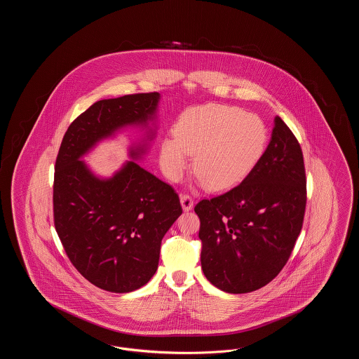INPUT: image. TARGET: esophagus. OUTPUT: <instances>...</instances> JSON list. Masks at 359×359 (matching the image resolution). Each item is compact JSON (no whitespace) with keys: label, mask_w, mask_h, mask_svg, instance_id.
I'll list each match as a JSON object with an SVG mask.
<instances>
[{"label":"esophagus","mask_w":359,"mask_h":359,"mask_svg":"<svg viewBox=\"0 0 359 359\" xmlns=\"http://www.w3.org/2000/svg\"><path fill=\"white\" fill-rule=\"evenodd\" d=\"M180 203H182V207H183L184 211H189V210L194 208V199L187 194L180 196Z\"/></svg>","instance_id":"obj_1"}]
</instances>
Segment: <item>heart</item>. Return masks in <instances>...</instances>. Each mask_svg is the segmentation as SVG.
<instances>
[{
    "mask_svg": "<svg viewBox=\"0 0 359 359\" xmlns=\"http://www.w3.org/2000/svg\"><path fill=\"white\" fill-rule=\"evenodd\" d=\"M266 128L259 117L238 107L205 104L184 111L175 137L163 141L160 163L164 173L177 182L194 157V172L203 186L222 192L238 186L264 154Z\"/></svg>",
    "mask_w": 359,
    "mask_h": 359,
    "instance_id": "b5f03b06",
    "label": "heart"
}]
</instances>
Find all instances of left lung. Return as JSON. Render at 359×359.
I'll return each instance as SVG.
<instances>
[{"label": "left lung", "mask_w": 359, "mask_h": 359, "mask_svg": "<svg viewBox=\"0 0 359 359\" xmlns=\"http://www.w3.org/2000/svg\"><path fill=\"white\" fill-rule=\"evenodd\" d=\"M306 205L302 147L276 117L268 148L242 183L195 205L207 280L229 293H248L271 283L290 259Z\"/></svg>", "instance_id": "8db88e82"}]
</instances>
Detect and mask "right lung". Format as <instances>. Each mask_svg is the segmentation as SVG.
I'll return each mask as SVG.
<instances>
[{
    "mask_svg": "<svg viewBox=\"0 0 359 359\" xmlns=\"http://www.w3.org/2000/svg\"><path fill=\"white\" fill-rule=\"evenodd\" d=\"M158 100L154 91L91 104L72 121L56 157V233L71 264L101 290L126 293L145 285L157 271L161 239L183 210L176 191L136 161L102 180L79 158L122 126L147 122Z\"/></svg>",
    "mask_w": 359,
    "mask_h": 359,
    "instance_id": "1",
    "label": "right lung"
}]
</instances>
